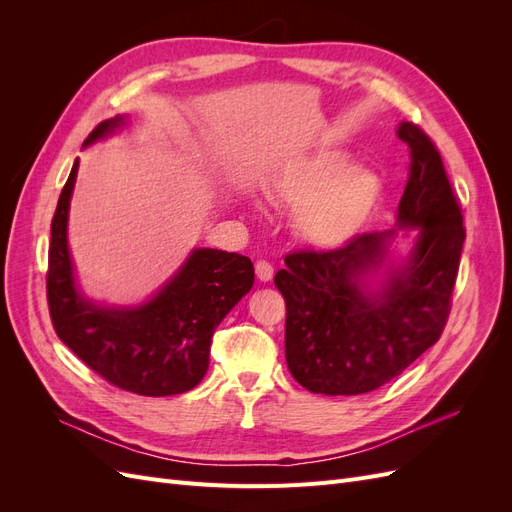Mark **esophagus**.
Listing matches in <instances>:
<instances>
[{"mask_svg":"<svg viewBox=\"0 0 512 512\" xmlns=\"http://www.w3.org/2000/svg\"><path fill=\"white\" fill-rule=\"evenodd\" d=\"M256 277L260 282H269L273 277V265L269 260H258L256 262Z\"/></svg>","mask_w":512,"mask_h":512,"instance_id":"obj_1","label":"esophagus"}]
</instances>
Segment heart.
I'll list each match as a JSON object with an SVG mask.
<instances>
[{
  "instance_id": "heart-1",
  "label": "heart",
  "mask_w": 512,
  "mask_h": 512,
  "mask_svg": "<svg viewBox=\"0 0 512 512\" xmlns=\"http://www.w3.org/2000/svg\"><path fill=\"white\" fill-rule=\"evenodd\" d=\"M380 177L352 164L342 149H320L292 160L273 181V196L294 211V228L312 245L352 237L378 205Z\"/></svg>"
}]
</instances>
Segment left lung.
Instances as JSON below:
<instances>
[{"label": "left lung", "instance_id": "left-lung-1", "mask_svg": "<svg viewBox=\"0 0 512 512\" xmlns=\"http://www.w3.org/2000/svg\"><path fill=\"white\" fill-rule=\"evenodd\" d=\"M410 149L399 226H418L408 267L378 297L356 277L378 267L391 232H363L335 250L286 254L275 286L286 301V363L312 393L361 395L391 382L438 342L453 305L466 228L436 143L404 121Z\"/></svg>", "mask_w": 512, "mask_h": 512}]
</instances>
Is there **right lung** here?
<instances>
[{"label": "right lung", "mask_w": 512, "mask_h": 512, "mask_svg": "<svg viewBox=\"0 0 512 512\" xmlns=\"http://www.w3.org/2000/svg\"><path fill=\"white\" fill-rule=\"evenodd\" d=\"M102 121L87 143L119 126ZM79 160L59 194L51 222L46 301L57 337L108 384L121 391L166 397L194 389L209 367L218 324L254 284L247 256L194 250L156 299L138 309H102L74 288L66 243L68 205Z\"/></svg>", "instance_id": "add662e5"}]
</instances>
